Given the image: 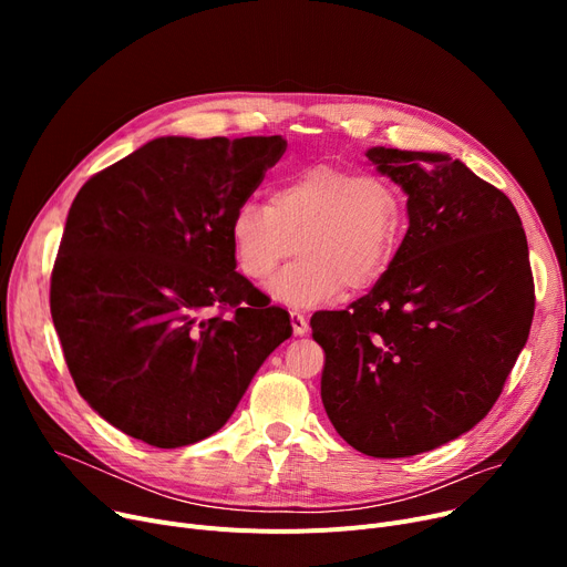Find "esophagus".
Returning a JSON list of instances; mask_svg holds the SVG:
<instances>
[{
	"label": "esophagus",
	"instance_id": "1",
	"mask_svg": "<svg viewBox=\"0 0 567 567\" xmlns=\"http://www.w3.org/2000/svg\"><path fill=\"white\" fill-rule=\"evenodd\" d=\"M289 317H291V329H293V333H296V336H306L308 329H310L308 317H306L301 310H291Z\"/></svg>",
	"mask_w": 567,
	"mask_h": 567
}]
</instances>
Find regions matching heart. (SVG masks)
I'll return each mask as SVG.
<instances>
[{
    "instance_id": "heart-1",
    "label": "heart",
    "mask_w": 567,
    "mask_h": 567,
    "mask_svg": "<svg viewBox=\"0 0 567 567\" xmlns=\"http://www.w3.org/2000/svg\"><path fill=\"white\" fill-rule=\"evenodd\" d=\"M406 204L391 178L319 163L271 190V204L244 199L234 208L229 236L236 264L266 280L296 250L271 285L276 299L317 306L342 291L374 287L402 248Z\"/></svg>"
}]
</instances>
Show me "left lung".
Here are the masks:
<instances>
[{"label": "left lung", "mask_w": 567, "mask_h": 567, "mask_svg": "<svg viewBox=\"0 0 567 567\" xmlns=\"http://www.w3.org/2000/svg\"><path fill=\"white\" fill-rule=\"evenodd\" d=\"M406 193L402 248L370 293L310 319L321 402L370 457H409L478 425L533 321L528 244L508 195L445 154L374 146Z\"/></svg>", "instance_id": "8db88e82"}]
</instances>
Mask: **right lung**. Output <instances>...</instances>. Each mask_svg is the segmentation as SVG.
<instances>
[{
  "instance_id": "1",
  "label": "right lung",
  "mask_w": 567,
  "mask_h": 567,
  "mask_svg": "<svg viewBox=\"0 0 567 567\" xmlns=\"http://www.w3.org/2000/svg\"><path fill=\"white\" fill-rule=\"evenodd\" d=\"M285 148L280 135L158 137L75 195L50 312L78 393L116 430L156 449L212 436L291 336L289 312L234 271L229 236Z\"/></svg>"
}]
</instances>
